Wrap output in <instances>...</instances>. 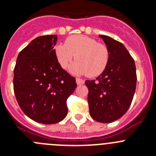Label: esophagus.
<instances>
[{"label":"esophagus","instance_id":"1","mask_svg":"<svg viewBox=\"0 0 156 156\" xmlns=\"http://www.w3.org/2000/svg\"><path fill=\"white\" fill-rule=\"evenodd\" d=\"M76 81L77 85H82L84 83V81L82 79H80V78H76Z\"/></svg>","mask_w":156,"mask_h":156}]
</instances>
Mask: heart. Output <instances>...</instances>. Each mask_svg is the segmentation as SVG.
Wrapping results in <instances>:
<instances>
[{
  "instance_id": "b5f03b06",
  "label": "heart",
  "mask_w": 156,
  "mask_h": 156,
  "mask_svg": "<svg viewBox=\"0 0 156 156\" xmlns=\"http://www.w3.org/2000/svg\"><path fill=\"white\" fill-rule=\"evenodd\" d=\"M58 62L66 69L75 58L77 61L70 66V71L76 75L95 77L102 73L109 62V51L103 44L83 35L72 36L65 44L55 48Z\"/></svg>"
}]
</instances>
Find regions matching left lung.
Returning <instances> with one entry per match:
<instances>
[{"label":"left lung","instance_id":"left-lung-1","mask_svg":"<svg viewBox=\"0 0 156 156\" xmlns=\"http://www.w3.org/2000/svg\"><path fill=\"white\" fill-rule=\"evenodd\" d=\"M109 51V62L96 80H86L90 115L94 120L108 123L117 120L129 108L136 90L134 60L122 43L99 35Z\"/></svg>","mask_w":156,"mask_h":156}]
</instances>
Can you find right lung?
Here are the masks:
<instances>
[{
  "label": "right lung",
  "mask_w": 156,
  "mask_h": 156,
  "mask_svg": "<svg viewBox=\"0 0 156 156\" xmlns=\"http://www.w3.org/2000/svg\"><path fill=\"white\" fill-rule=\"evenodd\" d=\"M58 37L46 35L33 40L17 57L13 86L16 100L29 118L54 124L67 115L66 101L76 87V79L58 62Z\"/></svg>",
  "instance_id": "obj_1"
}]
</instances>
